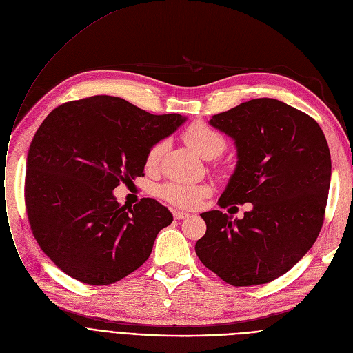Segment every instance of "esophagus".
Masks as SVG:
<instances>
[{
	"label": "esophagus",
	"instance_id": "1",
	"mask_svg": "<svg viewBox=\"0 0 353 353\" xmlns=\"http://www.w3.org/2000/svg\"><path fill=\"white\" fill-rule=\"evenodd\" d=\"M190 216V214L188 212H183V211H174V218L175 219H186Z\"/></svg>",
	"mask_w": 353,
	"mask_h": 353
}]
</instances>
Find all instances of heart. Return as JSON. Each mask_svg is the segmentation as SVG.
I'll list each match as a JSON object with an SVG mask.
<instances>
[{"label":"heart","instance_id":"1","mask_svg":"<svg viewBox=\"0 0 353 353\" xmlns=\"http://www.w3.org/2000/svg\"><path fill=\"white\" fill-rule=\"evenodd\" d=\"M183 139L188 147L205 159L218 157L225 150L223 137L211 128L208 123L195 121L183 131ZM167 148V142L159 141L150 148L145 157V167L155 168L161 161V157ZM212 188L206 183H181V182H165L157 190L161 199L168 202L178 208H195L199 202L210 196Z\"/></svg>","mask_w":353,"mask_h":353}]
</instances>
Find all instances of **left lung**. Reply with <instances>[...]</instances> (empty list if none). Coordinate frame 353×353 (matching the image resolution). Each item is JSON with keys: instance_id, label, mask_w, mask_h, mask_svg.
Returning a JSON list of instances; mask_svg holds the SVG:
<instances>
[{"instance_id": "1", "label": "left lung", "mask_w": 353, "mask_h": 353, "mask_svg": "<svg viewBox=\"0 0 353 353\" xmlns=\"http://www.w3.org/2000/svg\"><path fill=\"white\" fill-rule=\"evenodd\" d=\"M211 125L235 141L238 162L219 206L252 203L242 219L210 211L195 252L234 286L271 282L312 246L323 223L330 152L318 122L274 98L216 114Z\"/></svg>"}]
</instances>
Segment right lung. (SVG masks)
<instances>
[{"label":"right lung","instance_id":"right-lung-1","mask_svg":"<svg viewBox=\"0 0 353 353\" xmlns=\"http://www.w3.org/2000/svg\"><path fill=\"white\" fill-rule=\"evenodd\" d=\"M185 121L110 95L70 101L48 114L30 145L26 206L34 238L62 272L110 285L150 258L172 214L152 198L127 210L112 191L143 176L150 148Z\"/></svg>","mask_w":353,"mask_h":353}]
</instances>
